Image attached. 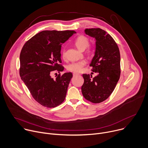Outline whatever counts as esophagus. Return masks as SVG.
Returning <instances> with one entry per match:
<instances>
[{"mask_svg": "<svg viewBox=\"0 0 148 148\" xmlns=\"http://www.w3.org/2000/svg\"><path fill=\"white\" fill-rule=\"evenodd\" d=\"M79 73H73V75L74 76H76V75H79Z\"/></svg>", "mask_w": 148, "mask_h": 148, "instance_id": "obj_1", "label": "esophagus"}]
</instances>
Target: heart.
Here are the masks:
<instances>
[{
    "label": "heart",
    "mask_w": 148,
    "mask_h": 148,
    "mask_svg": "<svg viewBox=\"0 0 148 148\" xmlns=\"http://www.w3.org/2000/svg\"><path fill=\"white\" fill-rule=\"evenodd\" d=\"M89 43L90 41L88 38L83 35L78 36L74 41L75 46L78 49L84 50L87 47V53L91 54L93 52V49L91 47H88ZM62 57L63 58H65L66 57V50L64 49L62 50ZM87 63V61L85 59L73 62L67 66V69L72 72H80Z\"/></svg>",
    "instance_id": "1"
}]
</instances>
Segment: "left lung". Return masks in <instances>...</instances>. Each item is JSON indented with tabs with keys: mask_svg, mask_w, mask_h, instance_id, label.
I'll use <instances>...</instances> for the list:
<instances>
[{
	"mask_svg": "<svg viewBox=\"0 0 148 148\" xmlns=\"http://www.w3.org/2000/svg\"><path fill=\"white\" fill-rule=\"evenodd\" d=\"M85 33L95 39V54L91 62L92 71L97 75L84 74L82 94L87 100L100 103L114 90L121 74L120 53L113 38L99 28L86 29ZM93 74V73H92Z\"/></svg>",
	"mask_w": 148,
	"mask_h": 148,
	"instance_id": "8db88e82",
	"label": "left lung"
}]
</instances>
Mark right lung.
Returning <instances> with one entry per match:
<instances>
[{"label":"right lung","instance_id":"obj_1","mask_svg":"<svg viewBox=\"0 0 148 148\" xmlns=\"http://www.w3.org/2000/svg\"><path fill=\"white\" fill-rule=\"evenodd\" d=\"M76 32L45 30L29 40L20 54V75L33 98L40 104L54 108L64 101L73 74L51 75L64 70L61 59L62 45Z\"/></svg>","mask_w":148,"mask_h":148}]
</instances>
